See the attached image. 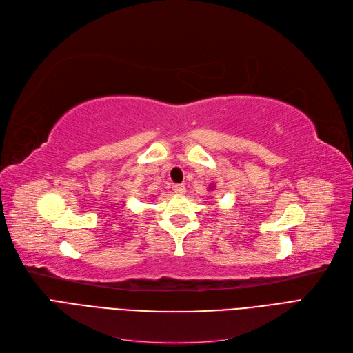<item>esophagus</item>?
I'll return each mask as SVG.
<instances>
[{
	"label": "esophagus",
	"instance_id": "obj_1",
	"mask_svg": "<svg viewBox=\"0 0 353 353\" xmlns=\"http://www.w3.org/2000/svg\"><path fill=\"white\" fill-rule=\"evenodd\" d=\"M185 191H187L185 185H182V184H176V185H174V192L179 194V196H182V194H185Z\"/></svg>",
	"mask_w": 353,
	"mask_h": 353
}]
</instances>
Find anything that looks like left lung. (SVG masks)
<instances>
[{
	"label": "left lung",
	"mask_w": 353,
	"mask_h": 353,
	"mask_svg": "<svg viewBox=\"0 0 353 353\" xmlns=\"http://www.w3.org/2000/svg\"><path fill=\"white\" fill-rule=\"evenodd\" d=\"M209 188H213V187H209Z\"/></svg>",
	"instance_id": "left-lung-1"
}]
</instances>
